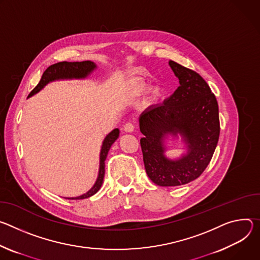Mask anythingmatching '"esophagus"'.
I'll return each mask as SVG.
<instances>
[{"label": "esophagus", "mask_w": 260, "mask_h": 260, "mask_svg": "<svg viewBox=\"0 0 260 260\" xmlns=\"http://www.w3.org/2000/svg\"><path fill=\"white\" fill-rule=\"evenodd\" d=\"M134 128H135V126H134V124L131 123V122L126 123L125 126H124V130H125L126 132H133V131H134Z\"/></svg>", "instance_id": "34e87169"}]
</instances>
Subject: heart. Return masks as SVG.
<instances>
[{
	"mask_svg": "<svg viewBox=\"0 0 260 260\" xmlns=\"http://www.w3.org/2000/svg\"><path fill=\"white\" fill-rule=\"evenodd\" d=\"M148 91V85L145 81H139L133 90V95L134 96H140L142 94H145Z\"/></svg>",
	"mask_w": 260,
	"mask_h": 260,
	"instance_id": "1",
	"label": "heart"
}]
</instances>
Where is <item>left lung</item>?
Returning <instances> with one entry per match:
<instances>
[{"label":"left lung","mask_w":260,"mask_h":260,"mask_svg":"<svg viewBox=\"0 0 260 260\" xmlns=\"http://www.w3.org/2000/svg\"><path fill=\"white\" fill-rule=\"evenodd\" d=\"M169 66L180 80L179 88L162 104L143 111L139 119L143 163L148 177L162 187L196 180L209 165L220 134L219 108L215 95L197 72L177 62ZM183 135L188 154L172 161L162 155L166 134Z\"/></svg>","instance_id":"8db88e82"}]
</instances>
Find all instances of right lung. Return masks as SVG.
<instances>
[{
  "label": "right lung",
  "mask_w": 260,
  "mask_h": 260,
  "mask_svg": "<svg viewBox=\"0 0 260 260\" xmlns=\"http://www.w3.org/2000/svg\"><path fill=\"white\" fill-rule=\"evenodd\" d=\"M96 65L91 61H83V62H60L49 66L42 74V77L39 83L33 89V91L28 94L27 97H31L32 95L38 93L44 85H46L49 81L55 79H63V78H83L88 76L94 69ZM120 134L119 129H113L104 139L103 145L101 148L100 153V168H99V175L98 179L93 186V188L86 192L85 194L75 197V198H68V199H84L88 198L99 191L102 186L104 174H105V160L108 154V151L111 147L112 143L118 139Z\"/></svg>",
  "instance_id": "right-lung-1"
}]
</instances>
